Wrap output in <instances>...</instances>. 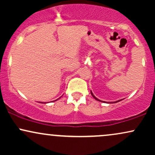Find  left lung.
Returning a JSON list of instances; mask_svg holds the SVG:
<instances>
[{
    "label": "left lung",
    "instance_id": "8db88e82",
    "mask_svg": "<svg viewBox=\"0 0 155 155\" xmlns=\"http://www.w3.org/2000/svg\"><path fill=\"white\" fill-rule=\"evenodd\" d=\"M90 92H91V95H92V97H94V98H95V100H97V101H100V102H104V101H102L99 100V99H97V97H95V95H93V94H92V91H90ZM120 101H121V100H120ZM115 101V102H114V103H117V102H119V101Z\"/></svg>",
    "mask_w": 155,
    "mask_h": 155
}]
</instances>
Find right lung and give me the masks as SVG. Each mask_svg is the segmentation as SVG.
I'll return each instance as SVG.
<instances>
[{"mask_svg":"<svg viewBox=\"0 0 155 155\" xmlns=\"http://www.w3.org/2000/svg\"><path fill=\"white\" fill-rule=\"evenodd\" d=\"M44 104H45V103H44Z\"/></svg>","mask_w":155,"mask_h":155,"instance_id":"1","label":"right lung"}]
</instances>
